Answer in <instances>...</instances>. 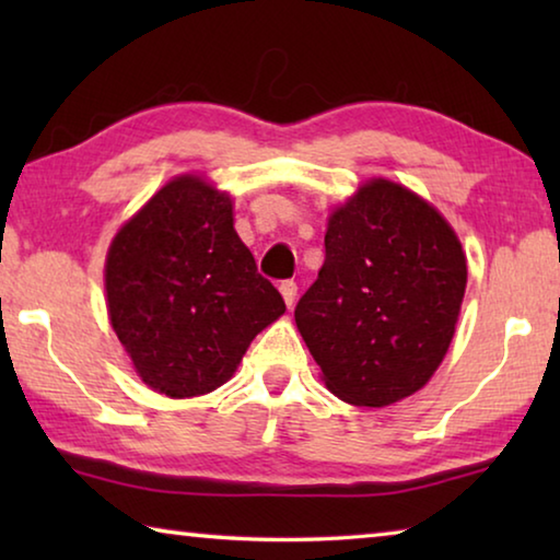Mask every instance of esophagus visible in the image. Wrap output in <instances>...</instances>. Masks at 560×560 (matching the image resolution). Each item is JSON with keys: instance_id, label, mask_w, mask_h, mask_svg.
<instances>
[{"instance_id": "34e87169", "label": "esophagus", "mask_w": 560, "mask_h": 560, "mask_svg": "<svg viewBox=\"0 0 560 560\" xmlns=\"http://www.w3.org/2000/svg\"><path fill=\"white\" fill-rule=\"evenodd\" d=\"M279 291H281V296H283V301H287V306L291 308L293 303H296V293H299V287H296V281H281V287H279Z\"/></svg>"}]
</instances>
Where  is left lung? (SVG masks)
<instances>
[{
  "mask_svg": "<svg viewBox=\"0 0 560 560\" xmlns=\"http://www.w3.org/2000/svg\"><path fill=\"white\" fill-rule=\"evenodd\" d=\"M326 261L296 303V326L328 390L360 407L412 395L452 343L467 259L442 214L387 179L334 212Z\"/></svg>",
  "mask_w": 560,
  "mask_h": 560,
  "instance_id": "left-lung-1",
  "label": "left lung"
}]
</instances>
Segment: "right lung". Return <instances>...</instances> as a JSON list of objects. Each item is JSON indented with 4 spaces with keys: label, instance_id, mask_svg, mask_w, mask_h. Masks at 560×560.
I'll return each instance as SVG.
<instances>
[{
    "label": "right lung",
    "instance_id": "right-lung-1",
    "mask_svg": "<svg viewBox=\"0 0 560 560\" xmlns=\"http://www.w3.org/2000/svg\"><path fill=\"white\" fill-rule=\"evenodd\" d=\"M113 330L158 393L195 397L230 381L287 303L234 232L230 197L185 175L122 226L106 261Z\"/></svg>",
    "mask_w": 560,
    "mask_h": 560
}]
</instances>
